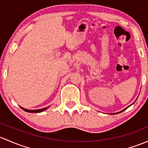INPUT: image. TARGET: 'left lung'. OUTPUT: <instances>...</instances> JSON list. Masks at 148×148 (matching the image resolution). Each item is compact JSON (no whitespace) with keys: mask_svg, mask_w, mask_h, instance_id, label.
<instances>
[{"mask_svg":"<svg viewBox=\"0 0 148 148\" xmlns=\"http://www.w3.org/2000/svg\"><path fill=\"white\" fill-rule=\"evenodd\" d=\"M131 105H132V104H131ZM129 107V106H128ZM128 107H127V108H128ZM126 108H125V109H123V111H120V112H119V113H113V114H117V113H121V112H123V111H125V109H126Z\"/></svg>","mask_w":148,"mask_h":148,"instance_id":"8db88e82","label":"left lung"}]
</instances>
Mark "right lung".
<instances>
[{
	"label": "right lung",
	"instance_id": "add662e5",
	"mask_svg": "<svg viewBox=\"0 0 148 148\" xmlns=\"http://www.w3.org/2000/svg\"><path fill=\"white\" fill-rule=\"evenodd\" d=\"M21 108L23 110H24L25 111L29 112V113H40V112H42V111H45V110L48 108V107H47V108H41V109H37V110H28V109H26V108H23V107H21Z\"/></svg>",
	"mask_w": 148,
	"mask_h": 148
}]
</instances>
